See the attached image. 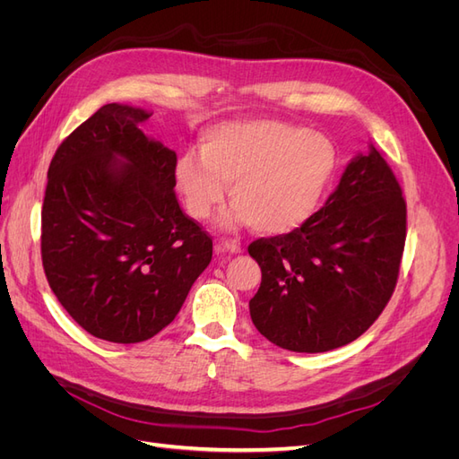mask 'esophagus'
I'll list each match as a JSON object with an SVG mask.
<instances>
[{
	"mask_svg": "<svg viewBox=\"0 0 459 459\" xmlns=\"http://www.w3.org/2000/svg\"><path fill=\"white\" fill-rule=\"evenodd\" d=\"M216 248H218V251H221V253H231V255L241 253V245L238 241H233V239H221V241H218Z\"/></svg>",
	"mask_w": 459,
	"mask_h": 459,
	"instance_id": "obj_1",
	"label": "esophagus"
}]
</instances>
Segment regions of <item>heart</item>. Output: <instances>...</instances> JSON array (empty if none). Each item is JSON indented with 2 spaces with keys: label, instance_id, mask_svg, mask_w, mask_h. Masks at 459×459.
<instances>
[{
  "label": "heart",
  "instance_id": "obj_1",
  "mask_svg": "<svg viewBox=\"0 0 459 459\" xmlns=\"http://www.w3.org/2000/svg\"><path fill=\"white\" fill-rule=\"evenodd\" d=\"M339 169L331 137L272 118L220 122L201 134L199 152L184 151L174 184L193 220H206L224 203L221 224L264 235L302 228L324 204Z\"/></svg>",
  "mask_w": 459,
  "mask_h": 459
}]
</instances>
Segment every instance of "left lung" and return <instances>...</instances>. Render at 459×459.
Here are the masks:
<instances>
[{"mask_svg":"<svg viewBox=\"0 0 459 459\" xmlns=\"http://www.w3.org/2000/svg\"><path fill=\"white\" fill-rule=\"evenodd\" d=\"M406 241V201L381 152L346 164L310 221L248 245L262 270L248 302L255 327L293 352H327L358 339L391 299Z\"/></svg>","mask_w":459,"mask_h":459,"instance_id":"left-lung-1","label":"left lung"}]
</instances>
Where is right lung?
I'll return each instance as SVG.
<instances>
[{
    "label": "right lung",
    "instance_id": "right-lung-1",
    "mask_svg": "<svg viewBox=\"0 0 459 459\" xmlns=\"http://www.w3.org/2000/svg\"><path fill=\"white\" fill-rule=\"evenodd\" d=\"M147 108L108 103L49 164L41 262L49 287L93 337L132 344L178 316L212 258V239L182 212L176 152L143 134Z\"/></svg>",
    "mask_w": 459,
    "mask_h": 459
}]
</instances>
